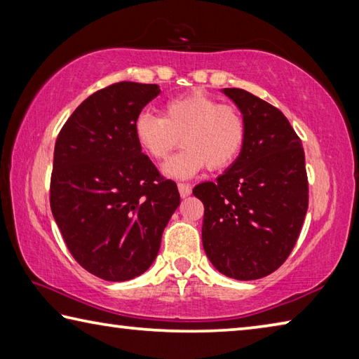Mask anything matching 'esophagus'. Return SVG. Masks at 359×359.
Segmentation results:
<instances>
[{"label":"esophagus","instance_id":"esophagus-1","mask_svg":"<svg viewBox=\"0 0 359 359\" xmlns=\"http://www.w3.org/2000/svg\"><path fill=\"white\" fill-rule=\"evenodd\" d=\"M178 191H180V196H181V197H187V196H191L192 187H191V184L178 183Z\"/></svg>","mask_w":359,"mask_h":359}]
</instances>
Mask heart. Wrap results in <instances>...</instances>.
Segmentation results:
<instances>
[{"label":"heart","instance_id":"heart-1","mask_svg":"<svg viewBox=\"0 0 359 359\" xmlns=\"http://www.w3.org/2000/svg\"><path fill=\"white\" fill-rule=\"evenodd\" d=\"M134 135L143 153L156 162L165 161L181 138L184 149L163 165V173L183 180L206 167L231 165L246 142V119L238 107L196 90L170 99L162 116L140 113Z\"/></svg>","mask_w":359,"mask_h":359}]
</instances>
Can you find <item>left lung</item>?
I'll list each match as a JSON object with an SVG mask.
<instances>
[{
    "instance_id": "8db88e82",
    "label": "left lung",
    "mask_w": 359,
    "mask_h": 359,
    "mask_svg": "<svg viewBox=\"0 0 359 359\" xmlns=\"http://www.w3.org/2000/svg\"><path fill=\"white\" fill-rule=\"evenodd\" d=\"M246 119V142L227 172L194 187L205 206L202 241L219 273L255 280L274 273L298 241L309 183L301 138L284 113L241 88H225Z\"/></svg>"
}]
</instances>
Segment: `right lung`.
I'll use <instances>...</instances> for the list:
<instances>
[{"mask_svg": "<svg viewBox=\"0 0 359 359\" xmlns=\"http://www.w3.org/2000/svg\"><path fill=\"white\" fill-rule=\"evenodd\" d=\"M159 93L134 81L105 86L74 110L56 138L50 208L69 252L104 280L147 271L180 205L176 183L134 135L135 118Z\"/></svg>", "mask_w": 359, "mask_h": 359, "instance_id": "1", "label": "right lung"}]
</instances>
